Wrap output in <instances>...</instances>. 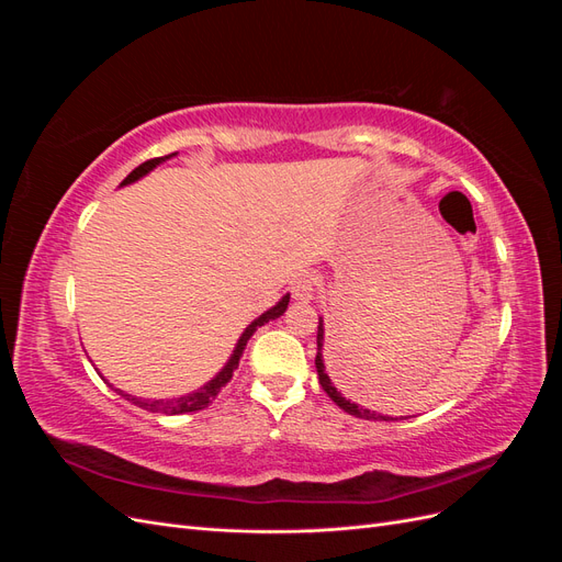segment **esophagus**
<instances>
[{
	"instance_id": "34e87169",
	"label": "esophagus",
	"mask_w": 562,
	"mask_h": 562,
	"mask_svg": "<svg viewBox=\"0 0 562 562\" xmlns=\"http://www.w3.org/2000/svg\"><path fill=\"white\" fill-rule=\"evenodd\" d=\"M321 283H318V277L316 274H300L295 281H293V285H291V293H293V297L297 300V302H310L312 297H314V293H316V288H318Z\"/></svg>"
}]
</instances>
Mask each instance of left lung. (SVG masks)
I'll use <instances>...</instances> for the list:
<instances>
[{
	"instance_id": "left-lung-1",
	"label": "left lung",
	"mask_w": 562,
	"mask_h": 562,
	"mask_svg": "<svg viewBox=\"0 0 562 562\" xmlns=\"http://www.w3.org/2000/svg\"><path fill=\"white\" fill-rule=\"evenodd\" d=\"M323 333H326V328H323V318H318V333H316V347H318V351H316V372H318V382H321V386H323V391H326V394L342 407L345 413H349V415H353V417H361V419H394V417H386V415H378L375 411H368V407H363V405H356V403H351L349 398H345L342 394H339V391L335 389V384H333V380L328 378V372H326V363H323Z\"/></svg>"
}]
</instances>
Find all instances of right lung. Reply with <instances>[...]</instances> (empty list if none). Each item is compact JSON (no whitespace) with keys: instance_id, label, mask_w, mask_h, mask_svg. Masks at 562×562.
Listing matches in <instances>:
<instances>
[{"instance_id":"1","label":"right lung","mask_w":562,"mask_h":562,"mask_svg":"<svg viewBox=\"0 0 562 562\" xmlns=\"http://www.w3.org/2000/svg\"><path fill=\"white\" fill-rule=\"evenodd\" d=\"M173 155H168V157H157V159H149V161H145V164H140L138 168H135V171H131L126 178H124V182H122V187L124 184H131V182H135V180H140L143 176H147L151 168L155 166H159L161 161H166V159H171ZM288 302H291V295H283L274 307L271 310H267L262 316H258L255 318L250 326L241 333V337H239V342H236V347H234V353L229 356V361H227V366L217 372V375L211 380V382H206L203 384L201 389H196V391H192V394H187V396H180V398H168V401H149V398H138V396H131V394H126V391H122V389H114L119 396H124L126 401H131L133 405H138V407H143V411H147V413H161V415H182V413H194V411H203V407H209V403H213L215 401V396L220 394V391H223V386L232 380V375H234V370L239 368V361H241V356H244V349H246V345H248V339L252 337V333L258 330L260 326H265V323H269V321H274V318H279L283 312H285V307H288Z\"/></svg>"}]
</instances>
